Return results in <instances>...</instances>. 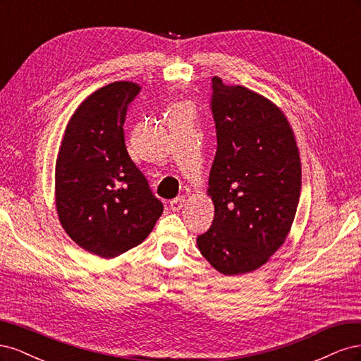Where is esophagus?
Returning <instances> with one entry per match:
<instances>
[{
	"label": "esophagus",
	"instance_id": "34e87169",
	"mask_svg": "<svg viewBox=\"0 0 361 361\" xmlns=\"http://www.w3.org/2000/svg\"><path fill=\"white\" fill-rule=\"evenodd\" d=\"M183 204H185V197H183V195H179V197L173 199L170 202V209L171 211H180Z\"/></svg>",
	"mask_w": 361,
	"mask_h": 361
}]
</instances>
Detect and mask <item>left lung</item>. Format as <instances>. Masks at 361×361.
<instances>
[{"label": "left lung", "instance_id": "1", "mask_svg": "<svg viewBox=\"0 0 361 361\" xmlns=\"http://www.w3.org/2000/svg\"><path fill=\"white\" fill-rule=\"evenodd\" d=\"M216 152L209 173L215 214L197 236L203 257L226 276L267 264L285 243L301 192V162L279 108L243 85L212 78Z\"/></svg>", "mask_w": 361, "mask_h": 361}]
</instances>
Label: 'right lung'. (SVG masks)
<instances>
[{"instance_id":"1","label":"right lung","mask_w":361,"mask_h":361,"mask_svg":"<svg viewBox=\"0 0 361 361\" xmlns=\"http://www.w3.org/2000/svg\"><path fill=\"white\" fill-rule=\"evenodd\" d=\"M138 93L137 84L118 81L87 97L69 120L56 162L63 228L105 259L143 243L164 209L125 145L126 113Z\"/></svg>"}]
</instances>
